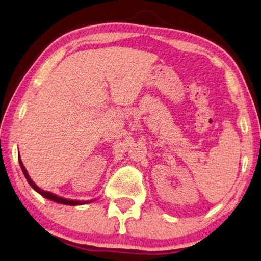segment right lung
Instances as JSON below:
<instances>
[{
  "instance_id": "right-lung-1",
  "label": "right lung",
  "mask_w": 261,
  "mask_h": 261,
  "mask_svg": "<svg viewBox=\"0 0 261 261\" xmlns=\"http://www.w3.org/2000/svg\"><path fill=\"white\" fill-rule=\"evenodd\" d=\"M19 162H20V166H21V169H22L23 174H24V176H25V178H27V181L29 182V184L31 185L32 189H34V191H37V192H38L39 194H41L42 196H44V198H47V199H49V200H51V201H54V202H57V203L66 204V205H82V204H86V203H90V202H91L90 200H89V201L69 200V199L61 198V196H58V195H56V194H54V193H51V192H48V191H43L42 189H40L39 187H37V184H34V182L31 179V177L29 176L28 172H27V170H25V167H24V165H23V163H22L20 155H19Z\"/></svg>"
}]
</instances>
